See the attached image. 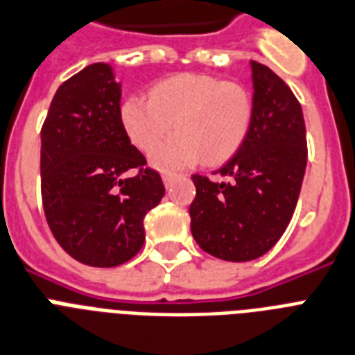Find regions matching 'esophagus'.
I'll return each mask as SVG.
<instances>
[{
	"label": "esophagus",
	"instance_id": "34e87169",
	"mask_svg": "<svg viewBox=\"0 0 355 355\" xmlns=\"http://www.w3.org/2000/svg\"><path fill=\"white\" fill-rule=\"evenodd\" d=\"M175 177H177L175 173H169V171L162 173V180H164V184H166V186H169V184L173 182V178H175Z\"/></svg>",
	"mask_w": 355,
	"mask_h": 355
}]
</instances>
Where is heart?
Segmentation results:
<instances>
[{"instance_id": "obj_1", "label": "heart", "mask_w": 355, "mask_h": 355, "mask_svg": "<svg viewBox=\"0 0 355 355\" xmlns=\"http://www.w3.org/2000/svg\"><path fill=\"white\" fill-rule=\"evenodd\" d=\"M252 96L243 85L200 73H180L155 83L149 96L132 94L120 109L122 125L138 149L149 151L172 127L179 132L153 150L164 169L224 162L243 146L252 125Z\"/></svg>"}]
</instances>
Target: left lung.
I'll return each instance as SVG.
<instances>
[{
  "mask_svg": "<svg viewBox=\"0 0 355 355\" xmlns=\"http://www.w3.org/2000/svg\"><path fill=\"white\" fill-rule=\"evenodd\" d=\"M253 116L244 144L223 168L226 180L193 175L191 235L204 252L253 261L275 246L297 206L306 169V128L292 89L252 60Z\"/></svg>",
  "mask_w": 355,
  "mask_h": 355,
  "instance_id": "1",
  "label": "left lung"
}]
</instances>
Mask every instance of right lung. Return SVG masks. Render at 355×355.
<instances>
[{"instance_id": "obj_1", "label": "right lung", "mask_w": 355, "mask_h": 355, "mask_svg": "<svg viewBox=\"0 0 355 355\" xmlns=\"http://www.w3.org/2000/svg\"><path fill=\"white\" fill-rule=\"evenodd\" d=\"M111 65L63 82L42 128V200L58 244L82 264L128 262L146 241L144 218L162 200L160 173L129 140Z\"/></svg>"}]
</instances>
